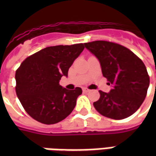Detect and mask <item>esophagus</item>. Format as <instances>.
<instances>
[{"label": "esophagus", "instance_id": "1", "mask_svg": "<svg viewBox=\"0 0 156 156\" xmlns=\"http://www.w3.org/2000/svg\"><path fill=\"white\" fill-rule=\"evenodd\" d=\"M83 91L84 92V93H88V92H89V89H88L87 88H83Z\"/></svg>", "mask_w": 156, "mask_h": 156}]
</instances>
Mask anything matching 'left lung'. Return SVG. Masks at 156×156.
I'll list each match as a JSON object with an SVG mask.
<instances>
[{
	"label": "left lung",
	"instance_id": "8db88e82",
	"mask_svg": "<svg viewBox=\"0 0 156 156\" xmlns=\"http://www.w3.org/2000/svg\"><path fill=\"white\" fill-rule=\"evenodd\" d=\"M84 46L98 58L103 76L112 85L109 93L99 91L100 98L94 103L96 110L113 119L129 117L144 102L150 85L144 62L129 49L115 42L94 41Z\"/></svg>",
	"mask_w": 156,
	"mask_h": 156
}]
</instances>
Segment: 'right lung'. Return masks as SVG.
Segmentation results:
<instances>
[{"instance_id":"right-lung-1","label":"right lung","mask_w":156,"mask_h":156,"mask_svg":"<svg viewBox=\"0 0 156 156\" xmlns=\"http://www.w3.org/2000/svg\"><path fill=\"white\" fill-rule=\"evenodd\" d=\"M83 49V43L48 47L22 62L16 72V92L32 119L53 124L71 114L82 88L68 90L59 81Z\"/></svg>"}]
</instances>
